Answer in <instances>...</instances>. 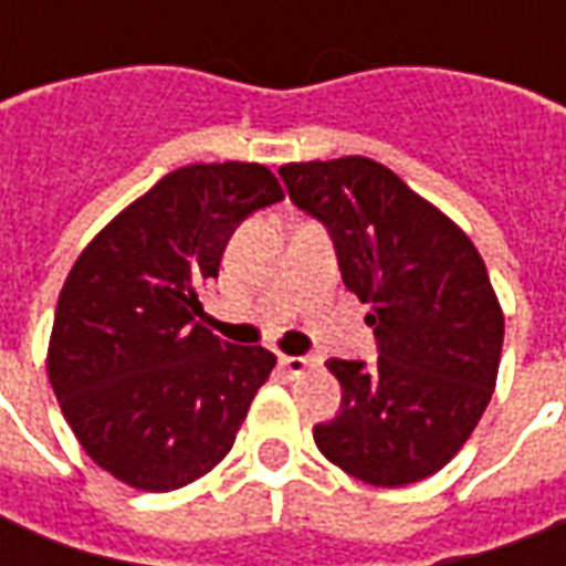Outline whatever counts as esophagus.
<instances>
[{
    "label": "esophagus",
    "instance_id": "1",
    "mask_svg": "<svg viewBox=\"0 0 566 566\" xmlns=\"http://www.w3.org/2000/svg\"><path fill=\"white\" fill-rule=\"evenodd\" d=\"M321 357L318 355H279V367L291 376H303L306 369L318 367Z\"/></svg>",
    "mask_w": 566,
    "mask_h": 566
}]
</instances>
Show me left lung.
<instances>
[{
  "label": "left lung",
  "mask_w": 566,
  "mask_h": 566,
  "mask_svg": "<svg viewBox=\"0 0 566 566\" xmlns=\"http://www.w3.org/2000/svg\"><path fill=\"white\" fill-rule=\"evenodd\" d=\"M296 209L327 227L345 287L369 303L379 360H327L339 412L315 446L376 488L421 482L470 439L497 381L503 312L458 223L369 157L287 163Z\"/></svg>",
  "instance_id": "1"
}]
</instances>
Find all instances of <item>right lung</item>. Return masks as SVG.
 Returning a JSON list of instances; mask_svg holds the SVG:
<instances>
[{"label":"right lung","instance_id":"add662e5","mask_svg":"<svg viewBox=\"0 0 566 566\" xmlns=\"http://www.w3.org/2000/svg\"><path fill=\"white\" fill-rule=\"evenodd\" d=\"M260 163H193L163 175L81 251L56 303L48 379L103 470L175 491L233 449L275 355L202 324L197 287L218 279L248 214L282 202Z\"/></svg>","mask_w":566,"mask_h":566}]
</instances>
